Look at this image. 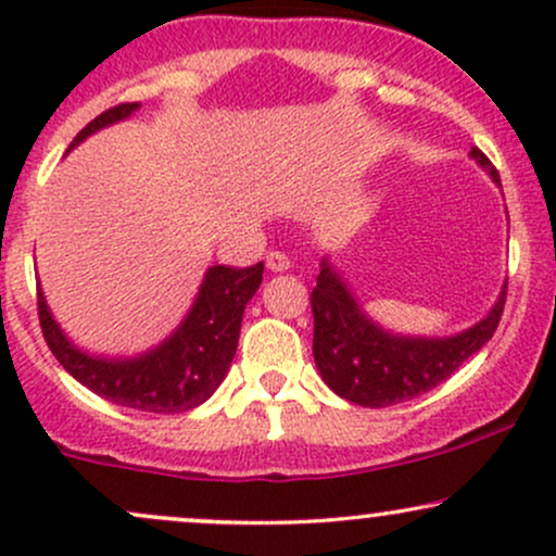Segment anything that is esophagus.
I'll return each mask as SVG.
<instances>
[{"mask_svg": "<svg viewBox=\"0 0 556 556\" xmlns=\"http://www.w3.org/2000/svg\"><path fill=\"white\" fill-rule=\"evenodd\" d=\"M266 266H269L271 271H287L290 269V258H287V253L282 251H269L266 253Z\"/></svg>", "mask_w": 556, "mask_h": 556, "instance_id": "34e87169", "label": "esophagus"}]
</instances>
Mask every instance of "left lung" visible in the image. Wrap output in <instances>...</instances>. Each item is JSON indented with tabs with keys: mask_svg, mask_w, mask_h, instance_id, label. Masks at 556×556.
<instances>
[{
	"mask_svg": "<svg viewBox=\"0 0 556 556\" xmlns=\"http://www.w3.org/2000/svg\"><path fill=\"white\" fill-rule=\"evenodd\" d=\"M470 159L500 182V172L486 154L470 149ZM507 300V285L491 311L470 329L452 337L394 334L363 311L342 274L329 258L311 292L314 308V361L331 392L363 407H387L407 402L439 387L470 355L494 337Z\"/></svg>",
	"mask_w": 556,
	"mask_h": 556,
	"instance_id": "obj_1",
	"label": "left lung"
}]
</instances>
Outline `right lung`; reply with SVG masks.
<instances>
[{"instance_id":"obj_1","label":"right lung","mask_w":556,"mask_h":556,"mask_svg":"<svg viewBox=\"0 0 556 556\" xmlns=\"http://www.w3.org/2000/svg\"><path fill=\"white\" fill-rule=\"evenodd\" d=\"M138 106L136 101V104H119L99 114L75 136L67 151H73L93 132L123 123L132 112H138ZM261 277H264L261 261L248 269L212 266L198 287V295L180 327L156 348L132 358L91 355L70 342L49 311L41 285H38V321L54 358L83 387L114 405L169 416V413L193 410L212 397L216 387L225 381L229 363L238 350L242 311L248 300L256 295Z\"/></svg>"}]
</instances>
